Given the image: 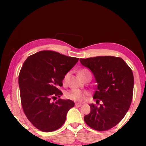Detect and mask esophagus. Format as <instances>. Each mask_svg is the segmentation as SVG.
Instances as JSON below:
<instances>
[{"label":"esophagus","instance_id":"34e87169","mask_svg":"<svg viewBox=\"0 0 146 146\" xmlns=\"http://www.w3.org/2000/svg\"><path fill=\"white\" fill-rule=\"evenodd\" d=\"M82 106V104L80 103H75V106L76 107H80Z\"/></svg>","mask_w":146,"mask_h":146}]
</instances>
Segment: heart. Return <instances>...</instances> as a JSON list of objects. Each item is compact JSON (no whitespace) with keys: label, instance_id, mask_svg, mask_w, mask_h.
I'll list each match as a JSON object with an SVG mask.
<instances>
[{"label":"heart","instance_id":"b5f03b06","mask_svg":"<svg viewBox=\"0 0 146 146\" xmlns=\"http://www.w3.org/2000/svg\"><path fill=\"white\" fill-rule=\"evenodd\" d=\"M88 71L86 69H82L81 71H79V75L82 74V73H85V72ZM68 77H69V73H66V75H64L63 79V82L66 83L67 82ZM86 95V93L85 92H82L81 90H78V89H71L68 91L66 92L65 93V97H66V99H68V100H73L74 102H82L84 100L85 96Z\"/></svg>","mask_w":146,"mask_h":146}]
</instances>
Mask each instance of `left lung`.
I'll return each instance as SVG.
<instances>
[{
  "mask_svg": "<svg viewBox=\"0 0 146 146\" xmlns=\"http://www.w3.org/2000/svg\"><path fill=\"white\" fill-rule=\"evenodd\" d=\"M94 75L98 86L93 99L100 106L91 104L90 113L84 117L90 128L104 131L121 121L130 108L132 100L134 77L131 68L121 58L98 56L80 59Z\"/></svg>",
  "mask_w": 146,
  "mask_h": 146,
  "instance_id": "obj_1",
  "label": "left lung"
}]
</instances>
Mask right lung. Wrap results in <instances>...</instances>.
I'll list each match as a JSON object with an SVG mask.
<instances>
[{
    "label": "right lung",
    "instance_id": "obj_1",
    "mask_svg": "<svg viewBox=\"0 0 146 146\" xmlns=\"http://www.w3.org/2000/svg\"><path fill=\"white\" fill-rule=\"evenodd\" d=\"M79 58L52 51H42L27 58L18 77L23 111L32 124L43 132L58 130L64 124L68 111L74 106L70 100L60 98L64 75Z\"/></svg>",
    "mask_w": 146,
    "mask_h": 146
}]
</instances>
